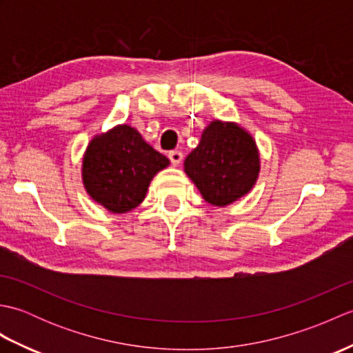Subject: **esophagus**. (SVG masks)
<instances>
[{"mask_svg":"<svg viewBox=\"0 0 353 353\" xmlns=\"http://www.w3.org/2000/svg\"><path fill=\"white\" fill-rule=\"evenodd\" d=\"M168 157L172 165H179L183 159V153L179 152V150H172V152L168 153Z\"/></svg>","mask_w":353,"mask_h":353,"instance_id":"esophagus-1","label":"esophagus"}]
</instances>
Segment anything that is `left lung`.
<instances>
[{"label":"left lung","instance_id":"left-lung-1","mask_svg":"<svg viewBox=\"0 0 353 353\" xmlns=\"http://www.w3.org/2000/svg\"><path fill=\"white\" fill-rule=\"evenodd\" d=\"M185 171L208 203L226 206L249 192L256 182V144L236 124L212 121L185 159Z\"/></svg>","mask_w":353,"mask_h":353}]
</instances>
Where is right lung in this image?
<instances>
[{
  "instance_id": "add662e5",
  "label": "right lung",
  "mask_w": 353,
  "mask_h": 353,
  "mask_svg": "<svg viewBox=\"0 0 353 353\" xmlns=\"http://www.w3.org/2000/svg\"><path fill=\"white\" fill-rule=\"evenodd\" d=\"M168 165L167 157L150 147L138 130L118 125L88 145L83 183L95 201L110 212L123 214L144 200L156 172Z\"/></svg>"
}]
</instances>
